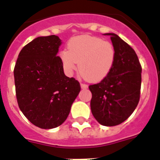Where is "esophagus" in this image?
Segmentation results:
<instances>
[{"mask_svg":"<svg viewBox=\"0 0 160 160\" xmlns=\"http://www.w3.org/2000/svg\"><path fill=\"white\" fill-rule=\"evenodd\" d=\"M81 88L82 89H87L88 88V86H87V84H82V83H81Z\"/></svg>","mask_w":160,"mask_h":160,"instance_id":"esophagus-1","label":"esophagus"}]
</instances>
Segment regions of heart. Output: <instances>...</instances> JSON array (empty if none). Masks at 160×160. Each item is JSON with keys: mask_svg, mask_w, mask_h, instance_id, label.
I'll return each mask as SVG.
<instances>
[{"mask_svg": "<svg viewBox=\"0 0 160 160\" xmlns=\"http://www.w3.org/2000/svg\"><path fill=\"white\" fill-rule=\"evenodd\" d=\"M66 73L71 75L78 68L90 82H98L108 76L115 62L116 52L111 42L90 35L74 37L69 42L67 50L59 53Z\"/></svg>", "mask_w": 160, "mask_h": 160, "instance_id": "obj_1", "label": "heart"}]
</instances>
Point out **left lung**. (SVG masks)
<instances>
[{
	"label": "left lung",
	"mask_w": 160,
	"mask_h": 160,
	"mask_svg": "<svg viewBox=\"0 0 160 160\" xmlns=\"http://www.w3.org/2000/svg\"><path fill=\"white\" fill-rule=\"evenodd\" d=\"M103 35L111 36L116 57L108 76L89 87L92 94L90 109L101 125L113 127L128 119L138 105L142 67L135 50L118 35Z\"/></svg>",
	"instance_id": "8db88e82"
}]
</instances>
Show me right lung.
<instances>
[{
	"label": "right lung",
	"instance_id": "obj_1",
	"mask_svg": "<svg viewBox=\"0 0 160 160\" xmlns=\"http://www.w3.org/2000/svg\"><path fill=\"white\" fill-rule=\"evenodd\" d=\"M61 45L55 35L38 37L22 48L14 67L20 110L42 129L62 125L81 90L77 80L65 75L57 55Z\"/></svg>",
	"mask_w": 160,
	"mask_h": 160
}]
</instances>
